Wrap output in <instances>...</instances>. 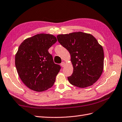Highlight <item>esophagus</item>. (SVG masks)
<instances>
[{
    "label": "esophagus",
    "mask_w": 122,
    "mask_h": 122,
    "mask_svg": "<svg viewBox=\"0 0 122 122\" xmlns=\"http://www.w3.org/2000/svg\"><path fill=\"white\" fill-rule=\"evenodd\" d=\"M61 66L62 67H64L65 66V62H62V63H61Z\"/></svg>",
    "instance_id": "esophagus-1"
}]
</instances>
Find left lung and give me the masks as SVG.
<instances>
[{
    "label": "left lung",
    "instance_id": "8db88e82",
    "mask_svg": "<svg viewBox=\"0 0 122 122\" xmlns=\"http://www.w3.org/2000/svg\"><path fill=\"white\" fill-rule=\"evenodd\" d=\"M57 38L71 54L74 71L67 78L69 83L80 88L93 85L103 71L102 46L92 35L81 32L58 35Z\"/></svg>",
    "mask_w": 122,
    "mask_h": 122
}]
</instances>
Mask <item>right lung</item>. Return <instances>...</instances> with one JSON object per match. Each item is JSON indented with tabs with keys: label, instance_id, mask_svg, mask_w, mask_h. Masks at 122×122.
Wrapping results in <instances>:
<instances>
[{
	"label": "right lung",
	"instance_id": "add662e5",
	"mask_svg": "<svg viewBox=\"0 0 122 122\" xmlns=\"http://www.w3.org/2000/svg\"><path fill=\"white\" fill-rule=\"evenodd\" d=\"M57 41L53 35L39 34L20 45L15 65L20 78L30 89L41 92L53 86L61 66L54 63L48 50Z\"/></svg>",
	"mask_w": 122,
	"mask_h": 122
}]
</instances>
